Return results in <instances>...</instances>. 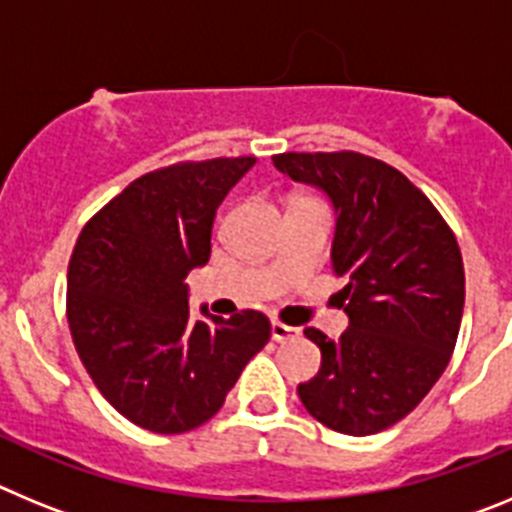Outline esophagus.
<instances>
[{"label":"esophagus","instance_id":"obj_1","mask_svg":"<svg viewBox=\"0 0 512 512\" xmlns=\"http://www.w3.org/2000/svg\"><path fill=\"white\" fill-rule=\"evenodd\" d=\"M297 336H300V330L292 328V325H284V323H279V320H274V323H271V338H274L277 343L292 341V338H297Z\"/></svg>","mask_w":512,"mask_h":512}]
</instances>
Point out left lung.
Listing matches in <instances>:
<instances>
[{
  "label": "left lung",
  "mask_w": 512,
  "mask_h": 512,
  "mask_svg": "<svg viewBox=\"0 0 512 512\" xmlns=\"http://www.w3.org/2000/svg\"><path fill=\"white\" fill-rule=\"evenodd\" d=\"M289 179L323 189L336 210L333 271L348 330L320 348V372L297 387L307 413L346 436H372L431 392L451 359L464 312L454 230L395 166L356 151L279 153Z\"/></svg>",
  "instance_id": "1"
}]
</instances>
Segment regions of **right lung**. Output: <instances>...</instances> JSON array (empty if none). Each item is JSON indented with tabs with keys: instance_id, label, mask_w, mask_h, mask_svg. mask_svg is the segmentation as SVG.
<instances>
[{
	"instance_id": "obj_1",
	"label": "right lung",
	"mask_w": 512,
	"mask_h": 512,
	"mask_svg": "<svg viewBox=\"0 0 512 512\" xmlns=\"http://www.w3.org/2000/svg\"><path fill=\"white\" fill-rule=\"evenodd\" d=\"M253 156L184 161L130 182L84 225L66 318L97 390L130 423L184 433L223 408L269 343L264 312L189 315L187 274L210 259L215 212Z\"/></svg>"
}]
</instances>
